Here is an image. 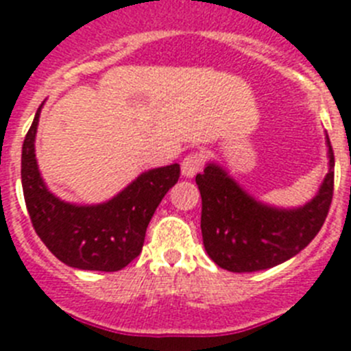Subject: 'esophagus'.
Returning <instances> with one entry per match:
<instances>
[{
    "mask_svg": "<svg viewBox=\"0 0 351 351\" xmlns=\"http://www.w3.org/2000/svg\"><path fill=\"white\" fill-rule=\"evenodd\" d=\"M204 165H206V156H204V153H198V151L190 153L181 163L182 176H186V178H193L198 172H202Z\"/></svg>",
    "mask_w": 351,
    "mask_h": 351,
    "instance_id": "obj_1",
    "label": "esophagus"
}]
</instances>
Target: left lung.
I'll use <instances>...</instances> for the list:
<instances>
[{
    "label": "left lung",
    "mask_w": 351,
    "mask_h": 351,
    "mask_svg": "<svg viewBox=\"0 0 351 351\" xmlns=\"http://www.w3.org/2000/svg\"><path fill=\"white\" fill-rule=\"evenodd\" d=\"M328 144V173L320 193L300 209L280 210L247 197L219 167L197 176L202 197L204 247L221 269L255 272L295 256L311 243L327 218L334 195V151Z\"/></svg>",
    "instance_id": "left-lung-1"
}]
</instances>
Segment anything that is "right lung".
Returning <instances> with one entry per match:
<instances>
[{"label":"right lung","instance_id":"right-lung-1","mask_svg":"<svg viewBox=\"0 0 351 351\" xmlns=\"http://www.w3.org/2000/svg\"><path fill=\"white\" fill-rule=\"evenodd\" d=\"M42 107L23 144L21 179L36 235L52 255L84 271L116 272L141 255L147 225L161 198L178 182V163L142 173L116 198L100 206H71L45 188L35 158V135Z\"/></svg>","mask_w":351,"mask_h":351}]
</instances>
